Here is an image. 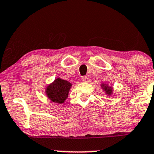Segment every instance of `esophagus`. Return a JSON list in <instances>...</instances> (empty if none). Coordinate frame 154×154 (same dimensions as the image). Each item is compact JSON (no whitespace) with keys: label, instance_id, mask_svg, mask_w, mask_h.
Masks as SVG:
<instances>
[{"label":"esophagus","instance_id":"34e87169","mask_svg":"<svg viewBox=\"0 0 154 154\" xmlns=\"http://www.w3.org/2000/svg\"><path fill=\"white\" fill-rule=\"evenodd\" d=\"M82 80H83V81L85 82V83H88V82L89 81V77H86V76H84V77H83V78H82Z\"/></svg>","mask_w":154,"mask_h":154}]
</instances>
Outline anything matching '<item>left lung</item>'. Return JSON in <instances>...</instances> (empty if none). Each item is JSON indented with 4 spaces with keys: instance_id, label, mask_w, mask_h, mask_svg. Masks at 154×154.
Returning <instances> with one entry per match:
<instances>
[{
    "instance_id": "8db88e82",
    "label": "left lung",
    "mask_w": 154,
    "mask_h": 154,
    "mask_svg": "<svg viewBox=\"0 0 154 154\" xmlns=\"http://www.w3.org/2000/svg\"><path fill=\"white\" fill-rule=\"evenodd\" d=\"M101 86L102 87V89H104V91L107 95H111L112 92H113V88L111 86H108L107 85L104 84V83H101Z\"/></svg>"
}]
</instances>
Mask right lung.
Returning <instances> with one entry per match:
<instances>
[{
    "label": "right lung",
    "mask_w": 154,
    "mask_h": 154,
    "mask_svg": "<svg viewBox=\"0 0 154 154\" xmlns=\"http://www.w3.org/2000/svg\"><path fill=\"white\" fill-rule=\"evenodd\" d=\"M71 86L72 84L70 82L63 79L56 78L46 88V95L53 102L62 104L68 98Z\"/></svg>",
    "instance_id": "1"
}]
</instances>
